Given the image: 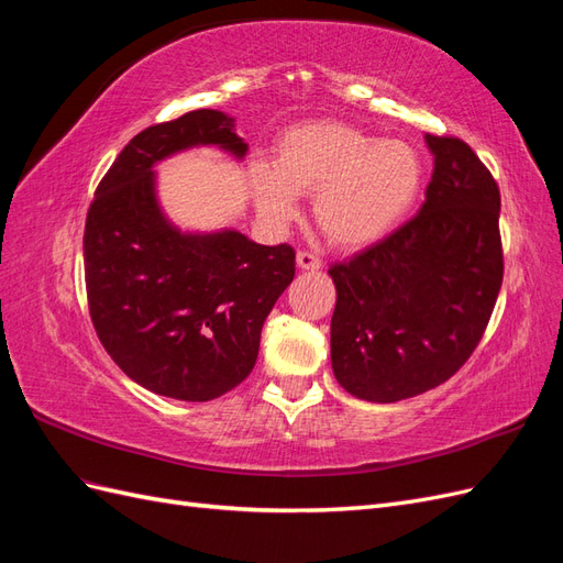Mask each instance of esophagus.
<instances>
[{
  "label": "esophagus",
  "mask_w": 563,
  "mask_h": 563,
  "mask_svg": "<svg viewBox=\"0 0 563 563\" xmlns=\"http://www.w3.org/2000/svg\"><path fill=\"white\" fill-rule=\"evenodd\" d=\"M296 265H298L300 269H308V272H317V269H321V261L317 258L314 253H310V251H298V255H296Z\"/></svg>",
  "instance_id": "esophagus-1"
}]
</instances>
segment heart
Listing matches in <instances>:
<instances>
[{
  "instance_id": "obj_1",
  "label": "heart",
  "mask_w": 563,
  "mask_h": 563,
  "mask_svg": "<svg viewBox=\"0 0 563 563\" xmlns=\"http://www.w3.org/2000/svg\"><path fill=\"white\" fill-rule=\"evenodd\" d=\"M420 185L422 159L411 143L378 139L345 122L288 129L275 162L249 166L255 211L269 228H286L298 216V195H314L319 230L345 251L376 244L395 230Z\"/></svg>"
}]
</instances>
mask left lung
<instances>
[{"mask_svg":"<svg viewBox=\"0 0 563 563\" xmlns=\"http://www.w3.org/2000/svg\"><path fill=\"white\" fill-rule=\"evenodd\" d=\"M424 143L434 172L418 216L329 269L333 376L364 401L395 404L446 383L500 294L496 180L467 143L430 133Z\"/></svg>","mask_w":563,"mask_h":563,"instance_id":"8db88e82","label":"left lung"}]
</instances>
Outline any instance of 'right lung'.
<instances>
[{
	"instance_id": "1",
	"label": "right lung",
	"mask_w": 563,
	"mask_h": 563,
	"mask_svg": "<svg viewBox=\"0 0 563 563\" xmlns=\"http://www.w3.org/2000/svg\"><path fill=\"white\" fill-rule=\"evenodd\" d=\"M195 147L242 162L234 117L195 110L141 131L100 180L84 230L89 310L100 343L141 387L211 401L255 366L261 331L296 275L291 246L234 228L180 230L157 195L155 166Z\"/></svg>"
}]
</instances>
